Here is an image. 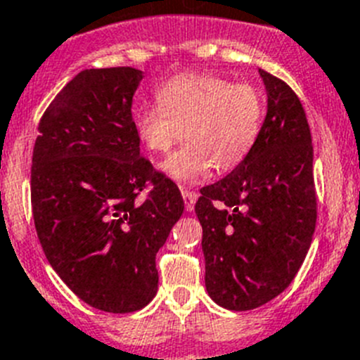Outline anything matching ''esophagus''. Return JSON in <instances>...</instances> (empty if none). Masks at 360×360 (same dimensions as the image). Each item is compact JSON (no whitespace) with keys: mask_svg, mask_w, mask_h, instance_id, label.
Masks as SVG:
<instances>
[{"mask_svg":"<svg viewBox=\"0 0 360 360\" xmlns=\"http://www.w3.org/2000/svg\"><path fill=\"white\" fill-rule=\"evenodd\" d=\"M181 195H183V199H184V208H186V212H192L193 206H195L197 193L192 192V190H186V188H183V190H181Z\"/></svg>","mask_w":360,"mask_h":360,"instance_id":"1","label":"esophagus"}]
</instances>
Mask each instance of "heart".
Returning a JSON list of instances; mask_svg holds the SVG:
<instances>
[{"mask_svg":"<svg viewBox=\"0 0 360 360\" xmlns=\"http://www.w3.org/2000/svg\"><path fill=\"white\" fill-rule=\"evenodd\" d=\"M264 93L257 86L206 73H183L158 89V103L132 112L141 143L163 154L186 134L188 143L161 163L181 184L200 183L212 174L233 170L260 136Z\"/></svg>","mask_w":360,"mask_h":360,"instance_id":"1","label":"heart"}]
</instances>
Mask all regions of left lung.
<instances>
[{
	"instance_id": "1",
	"label": "left lung",
	"mask_w": 360,
	"mask_h": 360,
	"mask_svg": "<svg viewBox=\"0 0 360 360\" xmlns=\"http://www.w3.org/2000/svg\"><path fill=\"white\" fill-rule=\"evenodd\" d=\"M267 116L238 167L204 186L195 202L202 226L206 290L228 310H252L294 280L317 219L314 147L305 109L289 84L260 70Z\"/></svg>"
}]
</instances>
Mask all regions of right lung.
Instances as JSON below:
<instances>
[{"label": "right lung", "mask_w": 360, "mask_h": 360, "mask_svg": "<svg viewBox=\"0 0 360 360\" xmlns=\"http://www.w3.org/2000/svg\"><path fill=\"white\" fill-rule=\"evenodd\" d=\"M141 79L129 66L80 71L44 111L32 156L48 262L80 300L112 314L156 296V255L184 210L176 183L140 156L131 108Z\"/></svg>", "instance_id": "add662e5"}]
</instances>
